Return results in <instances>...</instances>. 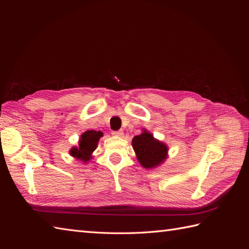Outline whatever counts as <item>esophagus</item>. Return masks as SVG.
Wrapping results in <instances>:
<instances>
[{"instance_id": "1", "label": "esophagus", "mask_w": 249, "mask_h": 249, "mask_svg": "<svg viewBox=\"0 0 249 249\" xmlns=\"http://www.w3.org/2000/svg\"><path fill=\"white\" fill-rule=\"evenodd\" d=\"M112 135L115 137H123L124 132L123 131H114V132H112Z\"/></svg>"}]
</instances>
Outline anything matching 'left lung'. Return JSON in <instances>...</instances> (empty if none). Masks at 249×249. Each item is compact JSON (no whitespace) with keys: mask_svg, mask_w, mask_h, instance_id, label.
<instances>
[{"mask_svg":"<svg viewBox=\"0 0 249 249\" xmlns=\"http://www.w3.org/2000/svg\"><path fill=\"white\" fill-rule=\"evenodd\" d=\"M132 146L141 166L144 168H156L167 159V145L154 138L146 130L133 138Z\"/></svg>","mask_w":249,"mask_h":249,"instance_id":"1","label":"left lung"}]
</instances>
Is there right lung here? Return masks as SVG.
I'll use <instances>...</instances> for the list:
<instances>
[{"label": "right lung", "mask_w": 249, "mask_h": 249, "mask_svg": "<svg viewBox=\"0 0 249 249\" xmlns=\"http://www.w3.org/2000/svg\"><path fill=\"white\" fill-rule=\"evenodd\" d=\"M103 137V132L88 130L81 135L79 140V146L71 148L70 154L71 157L87 163L92 158V153L97 147L100 138Z\"/></svg>", "instance_id": "obj_1"}]
</instances>
